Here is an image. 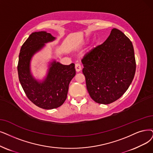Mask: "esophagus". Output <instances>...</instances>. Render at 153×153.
I'll use <instances>...</instances> for the list:
<instances>
[{"mask_svg": "<svg viewBox=\"0 0 153 153\" xmlns=\"http://www.w3.org/2000/svg\"><path fill=\"white\" fill-rule=\"evenodd\" d=\"M75 66V70H76V71L77 72H79L80 71H81V70H82V66H81L80 64L76 63Z\"/></svg>", "mask_w": 153, "mask_h": 153, "instance_id": "obj_1", "label": "esophagus"}]
</instances>
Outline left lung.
Listing matches in <instances>:
<instances>
[{
  "instance_id": "obj_1",
  "label": "left lung",
  "mask_w": 153,
  "mask_h": 153,
  "mask_svg": "<svg viewBox=\"0 0 153 153\" xmlns=\"http://www.w3.org/2000/svg\"><path fill=\"white\" fill-rule=\"evenodd\" d=\"M82 62L88 94L100 104H109L123 96L136 72L132 42L115 28L104 42L85 54Z\"/></svg>"
}]
</instances>
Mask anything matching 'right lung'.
Wrapping results in <instances>:
<instances>
[{"label": "right lung", "instance_id": "add662e5", "mask_svg": "<svg viewBox=\"0 0 153 153\" xmlns=\"http://www.w3.org/2000/svg\"><path fill=\"white\" fill-rule=\"evenodd\" d=\"M55 38L45 31L33 33L22 45L17 65L21 86L28 99L34 104L44 109L56 108L62 105L67 97L70 81L75 76V64L64 65L53 61L48 75L42 82L32 76L30 62L32 56Z\"/></svg>", "mask_w": 153, "mask_h": 153}]
</instances>
